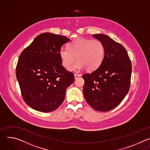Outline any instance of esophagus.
<instances>
[{"label":"esophagus","mask_w":150,"mask_h":150,"mask_svg":"<svg viewBox=\"0 0 150 150\" xmlns=\"http://www.w3.org/2000/svg\"><path fill=\"white\" fill-rule=\"evenodd\" d=\"M80 76V74H74V79H78Z\"/></svg>","instance_id":"obj_1"}]
</instances>
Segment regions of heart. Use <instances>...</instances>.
<instances>
[{
    "label": "heart",
    "instance_id": "b5f03b06",
    "mask_svg": "<svg viewBox=\"0 0 150 150\" xmlns=\"http://www.w3.org/2000/svg\"><path fill=\"white\" fill-rule=\"evenodd\" d=\"M105 48L98 40L77 38L70 42L68 48H62L59 55L63 66L69 69L76 59L78 62L70 70H80L85 68L87 71L97 69L102 63Z\"/></svg>",
    "mask_w": 150,
    "mask_h": 150
}]
</instances>
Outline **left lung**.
<instances>
[{
    "label": "left lung",
    "instance_id": "1",
    "mask_svg": "<svg viewBox=\"0 0 150 150\" xmlns=\"http://www.w3.org/2000/svg\"><path fill=\"white\" fill-rule=\"evenodd\" d=\"M105 48L102 63L91 73L82 76L83 92L88 104L100 112L109 111L120 103L131 84V62L126 49L106 35L95 34Z\"/></svg>",
    "mask_w": 150,
    "mask_h": 150
}]
</instances>
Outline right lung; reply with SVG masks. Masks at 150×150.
I'll return each instance as SVG.
<instances>
[{
  "instance_id": "add662e5",
  "label": "right lung",
  "mask_w": 150,
  "mask_h": 150,
  "mask_svg": "<svg viewBox=\"0 0 150 150\" xmlns=\"http://www.w3.org/2000/svg\"><path fill=\"white\" fill-rule=\"evenodd\" d=\"M70 40L65 36L42 33L19 55L16 79L24 101L31 108L49 112L63 102L74 77L62 65L59 51Z\"/></svg>"
}]
</instances>
